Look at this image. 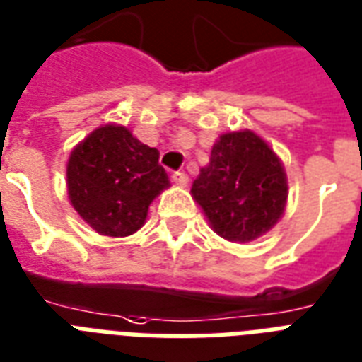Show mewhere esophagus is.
<instances>
[{
	"label": "esophagus",
	"instance_id": "1",
	"mask_svg": "<svg viewBox=\"0 0 362 362\" xmlns=\"http://www.w3.org/2000/svg\"><path fill=\"white\" fill-rule=\"evenodd\" d=\"M171 179H173V183L179 185V187H185V185L189 183V177H187L185 171H175V173L171 175Z\"/></svg>",
	"mask_w": 362,
	"mask_h": 362
}]
</instances>
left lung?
<instances>
[{
    "label": "left lung",
    "mask_w": 362,
    "mask_h": 362,
    "mask_svg": "<svg viewBox=\"0 0 362 362\" xmlns=\"http://www.w3.org/2000/svg\"><path fill=\"white\" fill-rule=\"evenodd\" d=\"M192 198L211 229L229 243H252L273 229L286 208L288 181L281 158L250 129L223 133L210 164L192 183Z\"/></svg>",
    "instance_id": "obj_1"
}]
</instances>
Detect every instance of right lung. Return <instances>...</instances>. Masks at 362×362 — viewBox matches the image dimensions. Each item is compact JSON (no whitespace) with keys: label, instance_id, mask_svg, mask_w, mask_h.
<instances>
[{"label":"right lung","instance_id":"obj_1","mask_svg":"<svg viewBox=\"0 0 362 362\" xmlns=\"http://www.w3.org/2000/svg\"><path fill=\"white\" fill-rule=\"evenodd\" d=\"M158 158L127 127H97L70 152L68 198L99 235H133L145 225L152 200L170 187Z\"/></svg>","mask_w":362,"mask_h":362}]
</instances>
